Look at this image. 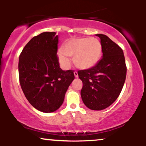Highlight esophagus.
<instances>
[{
  "mask_svg": "<svg viewBox=\"0 0 146 146\" xmlns=\"http://www.w3.org/2000/svg\"><path fill=\"white\" fill-rule=\"evenodd\" d=\"M74 75H75V78H78V72L75 71V72H74Z\"/></svg>",
  "mask_w": 146,
  "mask_h": 146,
  "instance_id": "34e87169",
  "label": "esophagus"
}]
</instances>
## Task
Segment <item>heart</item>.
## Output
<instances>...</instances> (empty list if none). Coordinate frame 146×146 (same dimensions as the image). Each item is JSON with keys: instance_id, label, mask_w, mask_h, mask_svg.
<instances>
[{"instance_id": "b5f03b06", "label": "heart", "mask_w": 146, "mask_h": 146, "mask_svg": "<svg viewBox=\"0 0 146 146\" xmlns=\"http://www.w3.org/2000/svg\"><path fill=\"white\" fill-rule=\"evenodd\" d=\"M102 53V45L98 38H75L63 45L62 50L58 52V58L64 67L68 68L71 64L68 56H73V62L78 68L88 69L98 62Z\"/></svg>"}]
</instances>
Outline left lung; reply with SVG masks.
I'll return each instance as SVG.
<instances>
[{
    "instance_id": "8db88e82",
    "label": "left lung",
    "mask_w": 146,
    "mask_h": 146,
    "mask_svg": "<svg viewBox=\"0 0 146 146\" xmlns=\"http://www.w3.org/2000/svg\"><path fill=\"white\" fill-rule=\"evenodd\" d=\"M101 40L102 58L93 67L78 72L82 81L81 97L86 107L101 110L110 106L121 93L126 77L123 50L104 34Z\"/></svg>"
}]
</instances>
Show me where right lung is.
Wrapping results in <instances>:
<instances>
[{"label":"right lung","mask_w":146,"mask_h":146,"mask_svg":"<svg viewBox=\"0 0 146 146\" xmlns=\"http://www.w3.org/2000/svg\"><path fill=\"white\" fill-rule=\"evenodd\" d=\"M56 34L43 32L31 38L22 51L18 62L20 84L27 100L36 109L46 113L61 106L75 79L73 71L60 67Z\"/></svg>","instance_id":"obj_1"}]
</instances>
